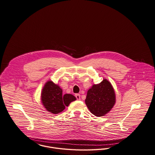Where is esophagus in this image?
<instances>
[{
	"instance_id": "esophagus-1",
	"label": "esophagus",
	"mask_w": 155,
	"mask_h": 155,
	"mask_svg": "<svg viewBox=\"0 0 155 155\" xmlns=\"http://www.w3.org/2000/svg\"><path fill=\"white\" fill-rule=\"evenodd\" d=\"M75 97H76L77 100H78V101L81 100V95L79 94H75Z\"/></svg>"
}]
</instances>
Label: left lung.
I'll use <instances>...</instances> for the list:
<instances>
[{"label":"left lung","mask_w":155,"mask_h":155,"mask_svg":"<svg viewBox=\"0 0 155 155\" xmlns=\"http://www.w3.org/2000/svg\"><path fill=\"white\" fill-rule=\"evenodd\" d=\"M116 95L110 82L104 79L97 84H93L87 91L85 103L92 114L97 117L103 116L113 108Z\"/></svg>","instance_id":"8db88e82"}]
</instances>
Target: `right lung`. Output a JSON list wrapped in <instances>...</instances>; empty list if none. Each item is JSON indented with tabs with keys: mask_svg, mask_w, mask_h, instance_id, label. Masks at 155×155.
Masks as SVG:
<instances>
[{
	"mask_svg": "<svg viewBox=\"0 0 155 155\" xmlns=\"http://www.w3.org/2000/svg\"><path fill=\"white\" fill-rule=\"evenodd\" d=\"M76 98L71 94H63L62 89L51 81L45 84L41 93V103L46 110L53 114L62 112Z\"/></svg>",
	"mask_w": 155,
	"mask_h": 155,
	"instance_id": "add662e5",
	"label": "right lung"
}]
</instances>
